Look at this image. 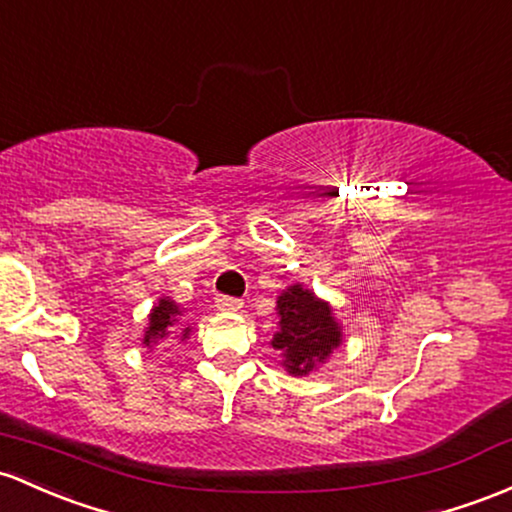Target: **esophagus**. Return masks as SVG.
<instances>
[{"instance_id":"esophagus-1","label":"esophagus","mask_w":512,"mask_h":512,"mask_svg":"<svg viewBox=\"0 0 512 512\" xmlns=\"http://www.w3.org/2000/svg\"><path fill=\"white\" fill-rule=\"evenodd\" d=\"M216 308L218 311H240V308H243V301L233 299V296H218Z\"/></svg>"}]
</instances>
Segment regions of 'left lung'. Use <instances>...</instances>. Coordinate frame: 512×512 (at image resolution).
I'll list each match as a JSON object with an SVG mask.
<instances>
[{"mask_svg": "<svg viewBox=\"0 0 512 512\" xmlns=\"http://www.w3.org/2000/svg\"><path fill=\"white\" fill-rule=\"evenodd\" d=\"M279 328L269 345L282 355L289 376H308L328 362L342 345V323L333 306L301 282L289 284L277 296Z\"/></svg>", "mask_w": 512, "mask_h": 512, "instance_id": "8db88e82", "label": "left lung"}]
</instances>
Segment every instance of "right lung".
Returning a JSON list of instances; mask_svg holds the SVG:
<instances>
[{
    "instance_id": "1",
    "label": "right lung",
    "mask_w": 512,
    "mask_h": 512,
    "mask_svg": "<svg viewBox=\"0 0 512 512\" xmlns=\"http://www.w3.org/2000/svg\"><path fill=\"white\" fill-rule=\"evenodd\" d=\"M184 313L187 311L170 296H160L148 313V325H145L143 338H140L143 347L155 350L165 340L187 342L189 335H192V323H189Z\"/></svg>"
}]
</instances>
